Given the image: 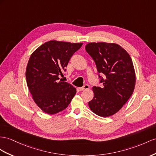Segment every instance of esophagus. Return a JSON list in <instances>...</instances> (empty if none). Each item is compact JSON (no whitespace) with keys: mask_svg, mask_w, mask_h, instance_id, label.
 Wrapping results in <instances>:
<instances>
[{"mask_svg":"<svg viewBox=\"0 0 156 156\" xmlns=\"http://www.w3.org/2000/svg\"><path fill=\"white\" fill-rule=\"evenodd\" d=\"M90 88V86L87 85V84H86V85H85V86H83V87H79L78 88V90H80V91H83V90H88Z\"/></svg>","mask_w":156,"mask_h":156,"instance_id":"34e87169","label":"esophagus"}]
</instances>
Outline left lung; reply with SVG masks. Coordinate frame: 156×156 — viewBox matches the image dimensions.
I'll return each instance as SVG.
<instances>
[{"label": "left lung", "mask_w": 156, "mask_h": 156, "mask_svg": "<svg viewBox=\"0 0 156 156\" xmlns=\"http://www.w3.org/2000/svg\"><path fill=\"white\" fill-rule=\"evenodd\" d=\"M86 51L94 59L103 86H94L90 109L99 116L110 117L117 113L133 94L136 83L133 61L126 50L116 43H90Z\"/></svg>", "instance_id": "8db88e82"}]
</instances>
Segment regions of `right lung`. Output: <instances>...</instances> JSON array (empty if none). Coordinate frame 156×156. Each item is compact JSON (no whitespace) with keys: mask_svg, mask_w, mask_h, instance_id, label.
Segmentation results:
<instances>
[{"mask_svg":"<svg viewBox=\"0 0 156 156\" xmlns=\"http://www.w3.org/2000/svg\"><path fill=\"white\" fill-rule=\"evenodd\" d=\"M82 44L53 40L31 55L26 70L27 85L34 102L45 113L53 115L65 109L76 93V89L62 82L59 76L63 75L72 56Z\"/></svg>","mask_w":156,"mask_h":156,"instance_id":"right-lung-1","label":"right lung"}]
</instances>
